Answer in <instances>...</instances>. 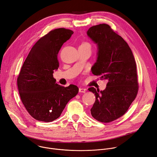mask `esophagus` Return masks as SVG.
<instances>
[{"label": "esophagus", "instance_id": "34e87169", "mask_svg": "<svg viewBox=\"0 0 157 157\" xmlns=\"http://www.w3.org/2000/svg\"><path fill=\"white\" fill-rule=\"evenodd\" d=\"M86 91V88H79V92L80 93H85Z\"/></svg>", "mask_w": 157, "mask_h": 157}]
</instances>
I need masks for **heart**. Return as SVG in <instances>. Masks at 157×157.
I'll return each mask as SVG.
<instances>
[{
  "instance_id": "1",
  "label": "heart",
  "mask_w": 157,
  "mask_h": 157,
  "mask_svg": "<svg viewBox=\"0 0 157 157\" xmlns=\"http://www.w3.org/2000/svg\"><path fill=\"white\" fill-rule=\"evenodd\" d=\"M83 44H88V43H83ZM89 45V44H88Z\"/></svg>"
}]
</instances>
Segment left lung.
<instances>
[{"label": "left lung", "mask_w": 157, "mask_h": 157, "mask_svg": "<svg viewBox=\"0 0 157 157\" xmlns=\"http://www.w3.org/2000/svg\"><path fill=\"white\" fill-rule=\"evenodd\" d=\"M86 34L97 46V58L91 72L108 81L103 91L88 88L96 97L91 114L98 121L110 122L126 113L136 97V61L128 43L108 25L93 26Z\"/></svg>", "instance_id": "1"}]
</instances>
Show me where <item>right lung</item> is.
Masks as SVG:
<instances>
[{
	"label": "right lung",
	"instance_id": "right-lung-1",
	"mask_svg": "<svg viewBox=\"0 0 157 157\" xmlns=\"http://www.w3.org/2000/svg\"><path fill=\"white\" fill-rule=\"evenodd\" d=\"M73 33L65 28L51 31L31 48L22 66L17 78L18 92L28 113L38 121L57 119L78 92L76 85L64 87L53 77L59 67L58 52Z\"/></svg>",
	"mask_w": 157,
	"mask_h": 157
}]
</instances>
